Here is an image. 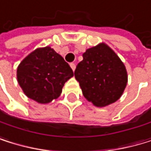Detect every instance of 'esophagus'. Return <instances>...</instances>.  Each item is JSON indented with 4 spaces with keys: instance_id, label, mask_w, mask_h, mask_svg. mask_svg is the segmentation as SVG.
<instances>
[{
    "instance_id": "obj_1",
    "label": "esophagus",
    "mask_w": 151,
    "mask_h": 151,
    "mask_svg": "<svg viewBox=\"0 0 151 151\" xmlns=\"http://www.w3.org/2000/svg\"><path fill=\"white\" fill-rule=\"evenodd\" d=\"M70 66H71V68L73 69V71H75V69H76V64L71 63V64H70Z\"/></svg>"
}]
</instances>
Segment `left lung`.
<instances>
[{
  "label": "left lung",
  "instance_id": "left-lung-1",
  "mask_svg": "<svg viewBox=\"0 0 151 151\" xmlns=\"http://www.w3.org/2000/svg\"><path fill=\"white\" fill-rule=\"evenodd\" d=\"M75 77L83 94L97 107L116 102L128 82L124 64L104 43L88 48L78 63Z\"/></svg>",
  "mask_w": 151,
  "mask_h": 151
}]
</instances>
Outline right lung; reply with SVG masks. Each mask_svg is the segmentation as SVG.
Instances as JSON below:
<instances>
[{"label": "right lung", "instance_id": "obj_1", "mask_svg": "<svg viewBox=\"0 0 151 151\" xmlns=\"http://www.w3.org/2000/svg\"><path fill=\"white\" fill-rule=\"evenodd\" d=\"M73 76L69 65L50 47L31 52L17 69L19 86L29 98L40 104L59 97L65 83Z\"/></svg>", "mask_w": 151, "mask_h": 151}]
</instances>
